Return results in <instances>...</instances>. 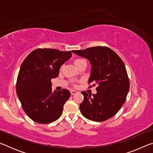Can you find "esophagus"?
<instances>
[{
	"label": "esophagus",
	"mask_w": 153,
	"mask_h": 153,
	"mask_svg": "<svg viewBox=\"0 0 153 153\" xmlns=\"http://www.w3.org/2000/svg\"><path fill=\"white\" fill-rule=\"evenodd\" d=\"M76 93H77V92L76 91V90H71V95L76 94Z\"/></svg>",
	"instance_id": "obj_1"
}]
</instances>
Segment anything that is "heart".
<instances>
[{"mask_svg":"<svg viewBox=\"0 0 153 153\" xmlns=\"http://www.w3.org/2000/svg\"><path fill=\"white\" fill-rule=\"evenodd\" d=\"M82 60H83V59H76V60L74 61V64H76V63H77V62H79V61H82Z\"/></svg>","mask_w":153,"mask_h":153,"instance_id":"heart-1","label":"heart"}]
</instances>
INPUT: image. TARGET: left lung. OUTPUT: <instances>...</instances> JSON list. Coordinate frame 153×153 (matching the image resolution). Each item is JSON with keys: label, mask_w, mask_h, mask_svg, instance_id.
Listing matches in <instances>:
<instances>
[{"label": "left lung", "mask_w": 153, "mask_h": 153, "mask_svg": "<svg viewBox=\"0 0 153 153\" xmlns=\"http://www.w3.org/2000/svg\"><path fill=\"white\" fill-rule=\"evenodd\" d=\"M87 59L91 65L88 83L97 85V94L83 91L84 100L79 108L84 117L94 121H104L117 113L126 101L129 82L123 61L111 48L95 46L72 51Z\"/></svg>", "instance_id": "1"}]
</instances>
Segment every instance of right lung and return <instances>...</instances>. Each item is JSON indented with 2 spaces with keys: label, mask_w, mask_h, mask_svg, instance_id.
<instances>
[{
  "label": "right lung",
  "mask_w": 153,
  "mask_h": 153,
  "mask_svg": "<svg viewBox=\"0 0 153 153\" xmlns=\"http://www.w3.org/2000/svg\"><path fill=\"white\" fill-rule=\"evenodd\" d=\"M71 51L38 48L27 56L20 67L16 92L23 109L35 122L46 124L60 117L70 97L66 89L52 91L51 79L71 57Z\"/></svg>",
  "instance_id": "obj_1"
}]
</instances>
